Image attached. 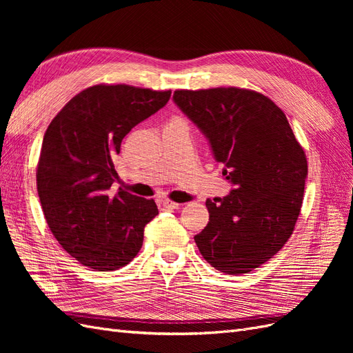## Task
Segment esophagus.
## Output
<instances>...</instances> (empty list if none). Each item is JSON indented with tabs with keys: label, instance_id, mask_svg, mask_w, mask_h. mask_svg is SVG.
I'll return each mask as SVG.
<instances>
[{
	"label": "esophagus",
	"instance_id": "obj_1",
	"mask_svg": "<svg viewBox=\"0 0 353 353\" xmlns=\"http://www.w3.org/2000/svg\"><path fill=\"white\" fill-rule=\"evenodd\" d=\"M160 205H162V208L166 209V210H174V209H178V206H179L178 203L170 201V200H168V199L160 200Z\"/></svg>",
	"mask_w": 353,
	"mask_h": 353
}]
</instances>
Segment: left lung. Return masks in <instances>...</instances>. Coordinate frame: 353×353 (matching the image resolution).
I'll return each mask as SVG.
<instances>
[{
	"mask_svg": "<svg viewBox=\"0 0 353 353\" xmlns=\"http://www.w3.org/2000/svg\"><path fill=\"white\" fill-rule=\"evenodd\" d=\"M174 103L206 137L231 191L206 200L209 222L194 236L213 268L248 274L290 239L307 162L283 110L250 90H179Z\"/></svg>",
	"mask_w": 353,
	"mask_h": 353,
	"instance_id": "obj_1",
	"label": "left lung"
}]
</instances>
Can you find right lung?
Returning <instances> with one entry per match:
<instances>
[{
	"mask_svg": "<svg viewBox=\"0 0 353 353\" xmlns=\"http://www.w3.org/2000/svg\"><path fill=\"white\" fill-rule=\"evenodd\" d=\"M170 99V91L95 85L79 92L51 121L42 140L37 188L52 236L72 258L94 271H114L140 252L154 200L112 185L125 135Z\"/></svg>",
	"mask_w": 353,
	"mask_h": 353,
	"instance_id": "obj_1",
	"label": "right lung"
}]
</instances>
